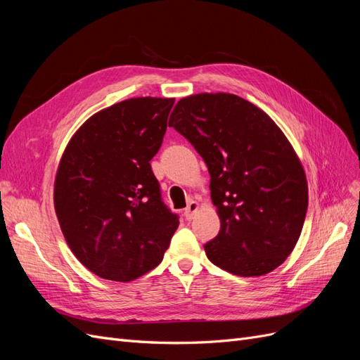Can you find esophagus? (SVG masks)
Listing matches in <instances>:
<instances>
[{
  "mask_svg": "<svg viewBox=\"0 0 360 360\" xmlns=\"http://www.w3.org/2000/svg\"><path fill=\"white\" fill-rule=\"evenodd\" d=\"M198 209H200V204L197 201H193V200L189 201L188 207H186V209H184V217H186L188 221L193 219V216H195V213L198 212Z\"/></svg>",
  "mask_w": 360,
  "mask_h": 360,
  "instance_id": "34e87169",
  "label": "esophagus"
}]
</instances>
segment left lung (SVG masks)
<instances>
[{
	"mask_svg": "<svg viewBox=\"0 0 360 360\" xmlns=\"http://www.w3.org/2000/svg\"><path fill=\"white\" fill-rule=\"evenodd\" d=\"M210 174L221 230L204 245L213 264L261 276L296 246L308 210V181L288 138L263 110L230 93L183 97L169 117Z\"/></svg>",
	"mask_w": 360,
	"mask_h": 360,
	"instance_id": "left-lung-1",
	"label": "left lung"
}]
</instances>
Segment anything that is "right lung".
I'll use <instances>...</instances> for the list:
<instances>
[{"mask_svg":"<svg viewBox=\"0 0 360 360\" xmlns=\"http://www.w3.org/2000/svg\"><path fill=\"white\" fill-rule=\"evenodd\" d=\"M172 105V97L147 96L105 108L63 151L53 183L58 224L73 255L103 279L146 275L179 228L150 167Z\"/></svg>","mask_w":360,"mask_h":360,"instance_id":"right-lung-1","label":"right lung"}]
</instances>
